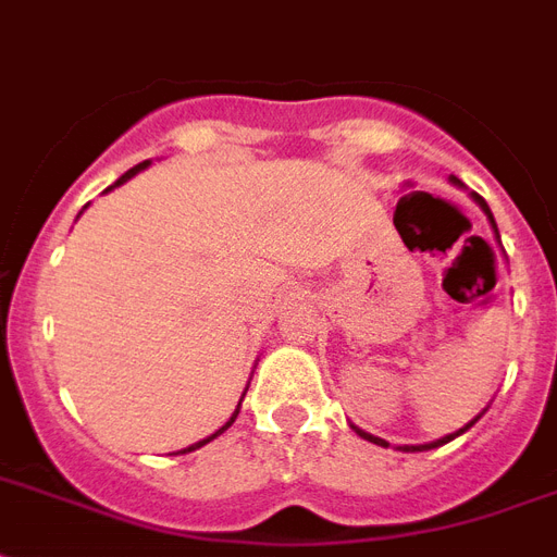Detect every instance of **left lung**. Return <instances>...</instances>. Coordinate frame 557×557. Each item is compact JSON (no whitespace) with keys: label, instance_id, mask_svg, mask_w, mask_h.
Wrapping results in <instances>:
<instances>
[{"label":"left lung","instance_id":"1","mask_svg":"<svg viewBox=\"0 0 557 557\" xmlns=\"http://www.w3.org/2000/svg\"><path fill=\"white\" fill-rule=\"evenodd\" d=\"M454 182H457V178H454ZM476 201H480V208H483L485 213H488V219H492V225H494L492 210H488V205H485V201H483V196H476ZM494 231H497V225H494ZM474 422H476V419H474ZM474 422H471V424H474ZM471 424H466V428H462V431L450 433V436H445V440L431 442V445H405V448H401V450H431V448H440V445H445V442H450V440H454V436H459V433H466L468 428H471ZM356 431H358V428H356ZM358 436H364L367 442H375V445H381V448H387V445H389V442L379 440V436H372V433H364V431H358Z\"/></svg>","mask_w":557,"mask_h":557}]
</instances>
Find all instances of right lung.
<instances>
[{
	"label": "right lung",
	"instance_id": "1",
	"mask_svg": "<svg viewBox=\"0 0 557 557\" xmlns=\"http://www.w3.org/2000/svg\"><path fill=\"white\" fill-rule=\"evenodd\" d=\"M147 164H150V161H144V164H135V168H133V170H126L124 176L117 178V182H115V185H112V187H117V185H124L126 178H133V176H135V173H138V170H144V168H147ZM236 413H239V407H236V410H234V416H231V419H227V422H225V424H222V428H219V431H216V433H213V436H208V440H201V442H196V445H190V448H185V450H182V454H187V450H196V448H201V445H208V442H210V440H216L219 433H225V431H227V428H231V424H234Z\"/></svg>",
	"mask_w": 557,
	"mask_h": 557
}]
</instances>
